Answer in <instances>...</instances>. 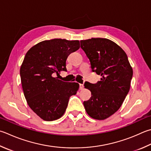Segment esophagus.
<instances>
[{
	"label": "esophagus",
	"mask_w": 151,
	"mask_h": 151,
	"mask_svg": "<svg viewBox=\"0 0 151 151\" xmlns=\"http://www.w3.org/2000/svg\"><path fill=\"white\" fill-rule=\"evenodd\" d=\"M83 84H79V89L82 90L83 89Z\"/></svg>",
	"instance_id": "34e87169"
}]
</instances>
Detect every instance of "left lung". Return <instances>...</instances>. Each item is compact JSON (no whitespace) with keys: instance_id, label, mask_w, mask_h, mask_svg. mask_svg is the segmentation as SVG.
Instances as JSON below:
<instances>
[{"instance_id":"8db88e82","label":"left lung","mask_w":151,"mask_h":151,"mask_svg":"<svg viewBox=\"0 0 151 151\" xmlns=\"http://www.w3.org/2000/svg\"><path fill=\"white\" fill-rule=\"evenodd\" d=\"M80 42L92 71L101 76L96 83L84 84L91 92L89 100L83 102L84 107L91 118L104 120L123 103L129 91L132 68L124 50L109 39L92 38Z\"/></svg>"}]
</instances>
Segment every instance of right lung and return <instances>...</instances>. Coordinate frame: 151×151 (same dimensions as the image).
<instances>
[{"instance_id": "right-lung-1", "label": "right lung", "mask_w": 151, "mask_h": 151, "mask_svg": "<svg viewBox=\"0 0 151 151\" xmlns=\"http://www.w3.org/2000/svg\"><path fill=\"white\" fill-rule=\"evenodd\" d=\"M79 41L54 39L39 42L27 51L20 68L22 89L31 109L45 121L61 118L78 83L54 78L66 71L68 56L79 49Z\"/></svg>"}]
</instances>
